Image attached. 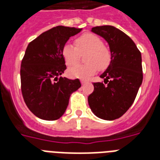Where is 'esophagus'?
<instances>
[{
	"label": "esophagus",
	"instance_id": "1",
	"mask_svg": "<svg viewBox=\"0 0 160 160\" xmlns=\"http://www.w3.org/2000/svg\"><path fill=\"white\" fill-rule=\"evenodd\" d=\"M80 82H81V84H82V85H84V84H85V83L87 82V80H80Z\"/></svg>",
	"mask_w": 160,
	"mask_h": 160
}]
</instances>
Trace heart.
I'll return each mask as SVG.
<instances>
[{"label": "heart", "mask_w": 160, "mask_h": 160, "mask_svg": "<svg viewBox=\"0 0 160 160\" xmlns=\"http://www.w3.org/2000/svg\"><path fill=\"white\" fill-rule=\"evenodd\" d=\"M75 46L66 44L62 48V56L69 66L79 61L80 54L87 52L85 60L86 64L76 65L68 70L71 77L88 79L95 75L98 69L105 70L112 60L111 51L103 43L102 39L96 35L85 33L75 40Z\"/></svg>", "instance_id": "obj_1"}]
</instances>
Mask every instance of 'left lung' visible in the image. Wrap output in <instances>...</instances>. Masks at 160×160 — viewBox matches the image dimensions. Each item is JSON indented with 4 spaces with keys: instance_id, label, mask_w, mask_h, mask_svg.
<instances>
[{
    "instance_id": "left-lung-1",
    "label": "left lung",
    "mask_w": 160,
    "mask_h": 160,
    "mask_svg": "<svg viewBox=\"0 0 160 160\" xmlns=\"http://www.w3.org/2000/svg\"><path fill=\"white\" fill-rule=\"evenodd\" d=\"M91 31L108 42L112 60L100 75L104 82L93 83L89 105L100 119H119L134 103L142 84L141 53L130 37L114 26H95Z\"/></svg>"
}]
</instances>
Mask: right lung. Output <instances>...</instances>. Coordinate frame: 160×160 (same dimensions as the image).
<instances>
[{"label":"right lung","mask_w":160,"mask_h":160,"mask_svg":"<svg viewBox=\"0 0 160 160\" xmlns=\"http://www.w3.org/2000/svg\"><path fill=\"white\" fill-rule=\"evenodd\" d=\"M82 29L58 26L30 42L21 60V83L24 101L36 116L55 120L62 116L70 95L81 86L79 79L62 75L66 65L62 48Z\"/></svg>","instance_id":"right-lung-1"}]
</instances>
